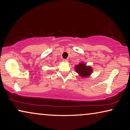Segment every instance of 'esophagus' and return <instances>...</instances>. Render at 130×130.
<instances>
[{"mask_svg": "<svg viewBox=\"0 0 130 130\" xmlns=\"http://www.w3.org/2000/svg\"><path fill=\"white\" fill-rule=\"evenodd\" d=\"M63 62H67L68 61V59H63Z\"/></svg>", "mask_w": 130, "mask_h": 130, "instance_id": "1", "label": "esophagus"}]
</instances>
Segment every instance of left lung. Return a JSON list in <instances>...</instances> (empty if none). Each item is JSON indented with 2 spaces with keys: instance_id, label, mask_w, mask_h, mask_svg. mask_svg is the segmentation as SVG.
Listing matches in <instances>:
<instances>
[{
  "instance_id": "1",
  "label": "left lung",
  "mask_w": 130,
  "mask_h": 130,
  "mask_svg": "<svg viewBox=\"0 0 130 130\" xmlns=\"http://www.w3.org/2000/svg\"><path fill=\"white\" fill-rule=\"evenodd\" d=\"M76 72L80 76L82 77H88L91 75L92 72V69L90 66H87L85 63L81 62L78 65H76L74 67Z\"/></svg>"
}]
</instances>
